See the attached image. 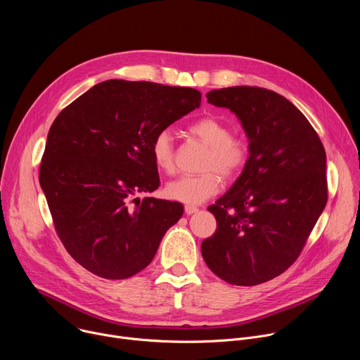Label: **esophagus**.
<instances>
[{
  "label": "esophagus",
  "instance_id": "34e87169",
  "mask_svg": "<svg viewBox=\"0 0 360 360\" xmlns=\"http://www.w3.org/2000/svg\"><path fill=\"white\" fill-rule=\"evenodd\" d=\"M199 210L196 208V207H192V205H186L185 207V214L186 215H193V214H196Z\"/></svg>",
  "mask_w": 360,
  "mask_h": 360
}]
</instances>
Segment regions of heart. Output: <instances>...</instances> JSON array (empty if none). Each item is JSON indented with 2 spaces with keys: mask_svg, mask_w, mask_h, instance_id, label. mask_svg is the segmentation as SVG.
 Returning <instances> with one entry per match:
<instances>
[{
  "mask_svg": "<svg viewBox=\"0 0 360 360\" xmlns=\"http://www.w3.org/2000/svg\"><path fill=\"white\" fill-rule=\"evenodd\" d=\"M189 131L202 142L211 146L207 161V169L202 175H182L165 186L167 198L186 205H200L217 195L222 179L218 172L232 178L245 167L249 155L248 145L240 138L231 136V128L215 117H205L195 121ZM152 161L160 171L171 172L174 169V145L168 131H161L150 145Z\"/></svg>",
  "mask_w": 360,
  "mask_h": 360,
  "instance_id": "obj_1",
  "label": "heart"
}]
</instances>
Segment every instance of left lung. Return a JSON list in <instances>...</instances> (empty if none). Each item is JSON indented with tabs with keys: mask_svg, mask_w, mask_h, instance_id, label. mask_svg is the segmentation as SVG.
<instances>
[{
	"mask_svg": "<svg viewBox=\"0 0 360 360\" xmlns=\"http://www.w3.org/2000/svg\"><path fill=\"white\" fill-rule=\"evenodd\" d=\"M207 98L236 115L249 158L229 191L208 208L218 228L200 252L225 282L259 285L296 261L325 210V148L306 117L274 91L229 86Z\"/></svg>",
	"mask_w": 360,
	"mask_h": 360,
	"instance_id": "8db88e82",
	"label": "left lung"
}]
</instances>
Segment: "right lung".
<instances>
[{
    "instance_id": "add662e5",
    "label": "right lung",
    "mask_w": 360,
    "mask_h": 360,
    "mask_svg": "<svg viewBox=\"0 0 360 360\" xmlns=\"http://www.w3.org/2000/svg\"><path fill=\"white\" fill-rule=\"evenodd\" d=\"M199 105L193 88L110 79L51 125L39 185L61 242L91 274L127 279L141 272L181 219L179 202L134 196L160 186L153 138Z\"/></svg>"
}]
</instances>
